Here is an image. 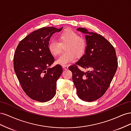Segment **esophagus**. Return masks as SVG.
Wrapping results in <instances>:
<instances>
[{
	"mask_svg": "<svg viewBox=\"0 0 131 131\" xmlns=\"http://www.w3.org/2000/svg\"><path fill=\"white\" fill-rule=\"evenodd\" d=\"M62 68H63V69H64V70H67V69H68V67L67 66H62Z\"/></svg>",
	"mask_w": 131,
	"mask_h": 131,
	"instance_id": "34e87169",
	"label": "esophagus"
}]
</instances>
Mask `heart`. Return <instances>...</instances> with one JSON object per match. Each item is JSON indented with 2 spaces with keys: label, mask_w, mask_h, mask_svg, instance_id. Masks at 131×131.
Segmentation results:
<instances>
[{
  "label": "heart",
  "mask_w": 131,
  "mask_h": 131,
  "mask_svg": "<svg viewBox=\"0 0 131 131\" xmlns=\"http://www.w3.org/2000/svg\"><path fill=\"white\" fill-rule=\"evenodd\" d=\"M58 41L51 40L47 48L50 53L54 56H58L61 52L63 46L66 51L56 61L58 64L66 66L69 62L74 61L76 56L81 57L84 54L87 46L86 39L71 29H66L58 35Z\"/></svg>",
  "instance_id": "b5f03b06"
}]
</instances>
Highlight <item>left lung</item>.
I'll return each instance as SVG.
<instances>
[{"label": "left lung", "instance_id": "1", "mask_svg": "<svg viewBox=\"0 0 131 131\" xmlns=\"http://www.w3.org/2000/svg\"><path fill=\"white\" fill-rule=\"evenodd\" d=\"M78 30L86 34L87 46L85 53L69 69L78 97L86 102L96 101L103 96L108 90L117 68L116 51L104 37L89 32L84 28ZM89 69L86 72L78 68Z\"/></svg>", "mask_w": 131, "mask_h": 131}]
</instances>
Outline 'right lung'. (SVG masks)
Wrapping results in <instances>:
<instances>
[{"label":"right lung","mask_w":131,"mask_h":131,"mask_svg":"<svg viewBox=\"0 0 131 131\" xmlns=\"http://www.w3.org/2000/svg\"><path fill=\"white\" fill-rule=\"evenodd\" d=\"M62 28L42 27L35 30L22 39L15 50L14 70L22 89L33 100L46 102L56 94L63 69L59 64L50 68L54 59L47 45L52 34Z\"/></svg>","instance_id":"1"}]
</instances>
